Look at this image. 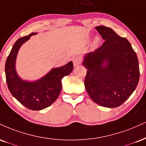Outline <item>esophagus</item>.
<instances>
[{"mask_svg": "<svg viewBox=\"0 0 146 146\" xmlns=\"http://www.w3.org/2000/svg\"><path fill=\"white\" fill-rule=\"evenodd\" d=\"M73 65L74 66H78L79 64H80L82 63V58L80 57H75L73 59Z\"/></svg>", "mask_w": 146, "mask_h": 146, "instance_id": "1", "label": "esophagus"}]
</instances>
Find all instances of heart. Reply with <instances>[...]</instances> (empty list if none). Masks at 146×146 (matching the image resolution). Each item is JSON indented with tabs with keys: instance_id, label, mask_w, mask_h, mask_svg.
<instances>
[{
	"instance_id": "b5f03b06",
	"label": "heart",
	"mask_w": 146,
	"mask_h": 146,
	"mask_svg": "<svg viewBox=\"0 0 146 146\" xmlns=\"http://www.w3.org/2000/svg\"><path fill=\"white\" fill-rule=\"evenodd\" d=\"M99 41H100L99 38L96 36V37L94 38V41H93V45H94V46H96V45H97L98 44H99Z\"/></svg>"
}]
</instances>
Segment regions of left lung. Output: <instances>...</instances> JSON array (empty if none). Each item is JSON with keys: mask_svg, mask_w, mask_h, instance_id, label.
Instances as JSON below:
<instances>
[{"mask_svg": "<svg viewBox=\"0 0 146 146\" xmlns=\"http://www.w3.org/2000/svg\"><path fill=\"white\" fill-rule=\"evenodd\" d=\"M105 40L101 47L86 54L84 84L90 99L108 108H117L129 99L139 80L137 54L131 43L110 28L95 27Z\"/></svg>", "mask_w": 146, "mask_h": 146, "instance_id": "1", "label": "left lung"}]
</instances>
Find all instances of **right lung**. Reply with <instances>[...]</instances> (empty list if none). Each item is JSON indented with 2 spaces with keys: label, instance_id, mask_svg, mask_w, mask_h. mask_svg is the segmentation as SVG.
I'll use <instances>...</instances> for the list:
<instances>
[{
  "label": "right lung",
  "instance_id": "right-lung-1",
  "mask_svg": "<svg viewBox=\"0 0 146 146\" xmlns=\"http://www.w3.org/2000/svg\"><path fill=\"white\" fill-rule=\"evenodd\" d=\"M37 33H32L17 39L14 43L5 63L7 86L14 97L31 110H41L50 106L58 97L62 89L61 80L73 71V64L68 62L60 67L54 68L39 80L35 82L23 80L15 70V60L21 45Z\"/></svg>",
  "mask_w": 146,
  "mask_h": 146
}]
</instances>
